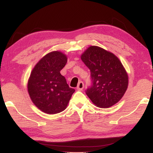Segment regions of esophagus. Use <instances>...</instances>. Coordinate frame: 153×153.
<instances>
[{"mask_svg": "<svg viewBox=\"0 0 153 153\" xmlns=\"http://www.w3.org/2000/svg\"><path fill=\"white\" fill-rule=\"evenodd\" d=\"M83 88H84V83H83V82H82V81L79 82L78 85H77L76 89L79 90V91H81V90L83 89Z\"/></svg>", "mask_w": 153, "mask_h": 153, "instance_id": "34e87169", "label": "esophagus"}]
</instances>
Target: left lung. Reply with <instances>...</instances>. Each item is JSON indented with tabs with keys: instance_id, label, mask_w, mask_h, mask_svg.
<instances>
[{
	"instance_id": "obj_1",
	"label": "left lung",
	"mask_w": 153,
	"mask_h": 153,
	"mask_svg": "<svg viewBox=\"0 0 153 153\" xmlns=\"http://www.w3.org/2000/svg\"><path fill=\"white\" fill-rule=\"evenodd\" d=\"M81 58L91 71L92 85L86 94L92 102L101 108L118 102L128 85V74L118 58L95 45L88 48Z\"/></svg>"
}]
</instances>
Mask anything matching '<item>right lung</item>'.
Segmentation results:
<instances>
[{
  "label": "right lung",
  "instance_id": "obj_1",
  "mask_svg": "<svg viewBox=\"0 0 153 153\" xmlns=\"http://www.w3.org/2000/svg\"><path fill=\"white\" fill-rule=\"evenodd\" d=\"M66 62L64 53L53 51L44 56L31 72L27 83L29 97L35 105L45 114L64 111L75 91L60 72Z\"/></svg>",
  "mask_w": 153,
  "mask_h": 153
}]
</instances>
